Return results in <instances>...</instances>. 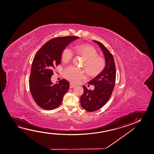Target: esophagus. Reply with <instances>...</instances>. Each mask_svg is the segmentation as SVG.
<instances>
[{
    "instance_id": "34e87169",
    "label": "esophagus",
    "mask_w": 154,
    "mask_h": 154,
    "mask_svg": "<svg viewBox=\"0 0 154 154\" xmlns=\"http://www.w3.org/2000/svg\"><path fill=\"white\" fill-rule=\"evenodd\" d=\"M75 85L73 84H72V83H70V88H74V87H75Z\"/></svg>"
}]
</instances>
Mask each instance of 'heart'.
Masks as SVG:
<instances>
[{"instance_id": "b5f03b06", "label": "heart", "mask_w": 154, "mask_h": 154, "mask_svg": "<svg viewBox=\"0 0 154 154\" xmlns=\"http://www.w3.org/2000/svg\"><path fill=\"white\" fill-rule=\"evenodd\" d=\"M75 52L84 58L82 67H85L89 76H97L103 70L105 66V61L103 58L98 56L97 51L94 47L89 45H77ZM73 57L74 52L69 47H65L61 52V60L64 63L70 61ZM63 76L71 82L78 83L86 77V74L79 68L70 66L64 70Z\"/></svg>"}]
</instances>
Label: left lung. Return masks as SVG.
<instances>
[{
    "label": "left lung",
    "instance_id": "obj_1",
    "mask_svg": "<svg viewBox=\"0 0 154 154\" xmlns=\"http://www.w3.org/2000/svg\"><path fill=\"white\" fill-rule=\"evenodd\" d=\"M99 45L103 51L106 65L103 70L88 82L94 85L95 88L89 90L83 86L84 93L80 97V103L87 112H94L101 108L112 95L116 80V67L114 57L106 47L101 42L93 40Z\"/></svg>",
    "mask_w": 154,
    "mask_h": 154
}]
</instances>
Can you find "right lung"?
I'll return each instance as SVG.
<instances>
[{
    "mask_svg": "<svg viewBox=\"0 0 154 154\" xmlns=\"http://www.w3.org/2000/svg\"><path fill=\"white\" fill-rule=\"evenodd\" d=\"M78 38L66 36L52 39L45 43L34 57L30 75V91L36 103L43 109L58 107L69 89L67 80L63 79L54 84L51 77L54 74L53 68L61 63L63 50Z\"/></svg>",
    "mask_w": 154,
    "mask_h": 154,
    "instance_id": "1",
    "label": "right lung"
}]
</instances>
